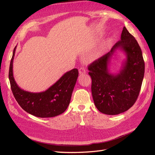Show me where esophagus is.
Here are the masks:
<instances>
[{
  "label": "esophagus",
  "mask_w": 155,
  "mask_h": 155,
  "mask_svg": "<svg viewBox=\"0 0 155 155\" xmlns=\"http://www.w3.org/2000/svg\"><path fill=\"white\" fill-rule=\"evenodd\" d=\"M78 72H79V74H86V70H85V68L83 67H81L79 68V70H78Z\"/></svg>",
  "instance_id": "1"
}]
</instances>
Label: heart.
I'll use <instances>...</instances> for the list:
<instances>
[{"label": "heart", "instance_id": "b5f03b06", "mask_svg": "<svg viewBox=\"0 0 155 155\" xmlns=\"http://www.w3.org/2000/svg\"><path fill=\"white\" fill-rule=\"evenodd\" d=\"M107 43L108 45V44H110V40H108V41H107Z\"/></svg>", "mask_w": 155, "mask_h": 155}]
</instances>
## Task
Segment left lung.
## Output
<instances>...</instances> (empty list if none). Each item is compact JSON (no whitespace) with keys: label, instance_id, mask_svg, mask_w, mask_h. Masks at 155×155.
<instances>
[{"label":"left lung","instance_id":"left-lung-1","mask_svg":"<svg viewBox=\"0 0 155 155\" xmlns=\"http://www.w3.org/2000/svg\"><path fill=\"white\" fill-rule=\"evenodd\" d=\"M117 50L125 52L126 59L120 71L113 74L108 65ZM88 68L94 103L101 113L118 114L135 103L144 78V62L140 46L126 27H123L120 40L110 51L94 61Z\"/></svg>","mask_w":155,"mask_h":155}]
</instances>
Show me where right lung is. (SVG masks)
<instances>
[{
  "label": "right lung",
  "mask_w": 155,
  "mask_h": 155,
  "mask_svg": "<svg viewBox=\"0 0 155 155\" xmlns=\"http://www.w3.org/2000/svg\"><path fill=\"white\" fill-rule=\"evenodd\" d=\"M16 48V46L10 64L8 78L13 95L18 104L28 113L37 117H54L63 113L70 103L78 76V69L74 68L66 72L45 91H26L18 86L13 77V60Z\"/></svg>",
  "instance_id": "right-lung-1"
}]
</instances>
